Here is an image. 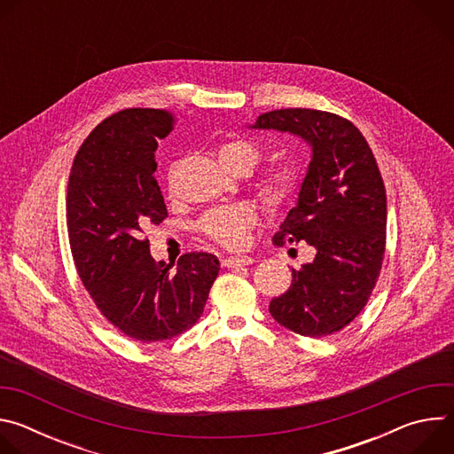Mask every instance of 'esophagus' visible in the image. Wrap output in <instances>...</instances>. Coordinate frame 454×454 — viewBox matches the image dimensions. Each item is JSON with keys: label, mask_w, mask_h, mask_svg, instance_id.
I'll return each mask as SVG.
<instances>
[{"label": "esophagus", "mask_w": 454, "mask_h": 454, "mask_svg": "<svg viewBox=\"0 0 454 454\" xmlns=\"http://www.w3.org/2000/svg\"><path fill=\"white\" fill-rule=\"evenodd\" d=\"M253 264V258L247 254H233L223 258V266L224 268H235V266H249Z\"/></svg>", "instance_id": "obj_1"}]
</instances>
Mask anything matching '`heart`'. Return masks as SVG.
Instances as JSON below:
<instances>
[{
	"label": "heart",
	"mask_w": 454,
	"mask_h": 454,
	"mask_svg": "<svg viewBox=\"0 0 454 454\" xmlns=\"http://www.w3.org/2000/svg\"><path fill=\"white\" fill-rule=\"evenodd\" d=\"M219 163L233 174H247L261 160V151L247 140L233 138L223 142L217 151ZM300 181V170L291 165H277L270 168L261 181H258V192L270 205L284 203L296 190ZM253 224V212L247 207H223L210 210L201 219V230L214 240L228 246L240 247L246 244L247 230Z\"/></svg>",
	"instance_id": "heart-1"
}]
</instances>
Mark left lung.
<instances>
[{
    "mask_svg": "<svg viewBox=\"0 0 454 454\" xmlns=\"http://www.w3.org/2000/svg\"><path fill=\"white\" fill-rule=\"evenodd\" d=\"M247 127L289 133L310 147L296 205L273 242L305 240L316 254L293 270L291 287L270 312L301 336L338 333L366 305L382 264L386 193L372 149L352 121L316 109L270 111Z\"/></svg>",
    "mask_w": 454,
    "mask_h": 454,
    "instance_id": "left-lung-1",
    "label": "left lung"
}]
</instances>
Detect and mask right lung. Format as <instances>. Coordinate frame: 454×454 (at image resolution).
I'll return each instance as SVG.
<instances>
[{
  "label": "right lung",
  "mask_w": 454,
  "mask_h": 454,
  "mask_svg": "<svg viewBox=\"0 0 454 454\" xmlns=\"http://www.w3.org/2000/svg\"><path fill=\"white\" fill-rule=\"evenodd\" d=\"M161 109H123L79 149L67 198L70 246L79 277L106 319L142 343L172 340L203 314L219 261L186 253L177 266L156 262L144 230L167 217L154 177L158 140L176 123Z\"/></svg>",
  "instance_id": "obj_1"
}]
</instances>
